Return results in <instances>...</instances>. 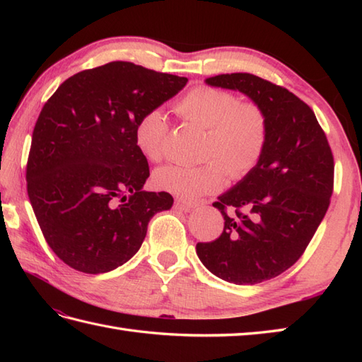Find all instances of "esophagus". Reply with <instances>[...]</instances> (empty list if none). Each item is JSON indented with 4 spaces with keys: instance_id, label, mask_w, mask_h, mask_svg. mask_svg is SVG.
Returning <instances> with one entry per match:
<instances>
[{
    "instance_id": "obj_1",
    "label": "esophagus",
    "mask_w": 362,
    "mask_h": 362,
    "mask_svg": "<svg viewBox=\"0 0 362 362\" xmlns=\"http://www.w3.org/2000/svg\"><path fill=\"white\" fill-rule=\"evenodd\" d=\"M177 205H179L180 209L185 210V211H193L194 209H197L199 205H202V202H197V201H179V202H177Z\"/></svg>"
}]
</instances>
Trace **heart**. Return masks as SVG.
Wrapping results in <instances>:
<instances>
[{
	"mask_svg": "<svg viewBox=\"0 0 362 362\" xmlns=\"http://www.w3.org/2000/svg\"><path fill=\"white\" fill-rule=\"evenodd\" d=\"M177 112L183 119L206 130L202 165H166L153 173V185L177 197L196 199L218 191L226 168L233 179L247 175L258 165L267 144V118L259 105L238 103L230 91L201 86L182 98ZM168 121L158 109L146 112L135 126V143L146 158L163 157Z\"/></svg>",
	"mask_w": 362,
	"mask_h": 362,
	"instance_id": "1",
	"label": "heart"
}]
</instances>
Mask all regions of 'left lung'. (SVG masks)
<instances>
[{"mask_svg": "<svg viewBox=\"0 0 362 362\" xmlns=\"http://www.w3.org/2000/svg\"><path fill=\"white\" fill-rule=\"evenodd\" d=\"M205 83L240 91L267 118L263 157L213 204L224 216V232L196 245L213 275L257 284L289 269L316 233L333 193V153L316 115L286 88L250 73L213 76Z\"/></svg>", "mask_w": 362, "mask_h": 362, "instance_id": "1", "label": "left lung"}]
</instances>
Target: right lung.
<instances>
[{"mask_svg":"<svg viewBox=\"0 0 362 362\" xmlns=\"http://www.w3.org/2000/svg\"><path fill=\"white\" fill-rule=\"evenodd\" d=\"M187 82L118 60L68 78L43 105L28 194L46 243L65 264L113 271L140 250L153 214L171 209V194L143 189L149 165L135 126Z\"/></svg>","mask_w":362,"mask_h":362,"instance_id":"add662e5","label":"right lung"}]
</instances>
